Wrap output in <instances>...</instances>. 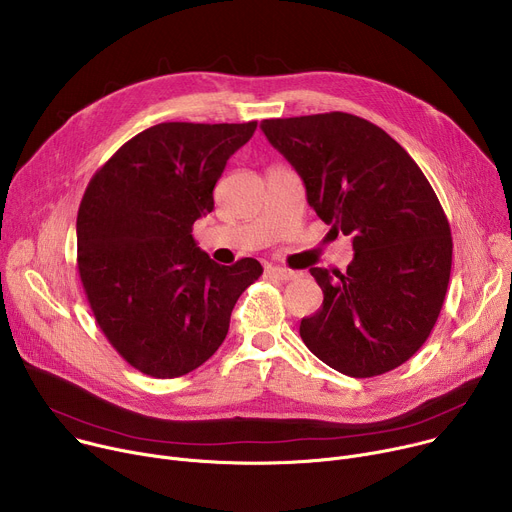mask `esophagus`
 Wrapping results in <instances>:
<instances>
[{
	"label": "esophagus",
	"mask_w": 512,
	"mask_h": 512,
	"mask_svg": "<svg viewBox=\"0 0 512 512\" xmlns=\"http://www.w3.org/2000/svg\"><path fill=\"white\" fill-rule=\"evenodd\" d=\"M267 273H269V277H273V280H282V282H290V280H294V277L298 275L296 271H290L286 267H277V265L269 267Z\"/></svg>",
	"instance_id": "1"
}]
</instances>
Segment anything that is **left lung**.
<instances>
[{"instance_id":"left-lung-1","label":"left lung","mask_w":512,"mask_h":512,"mask_svg":"<svg viewBox=\"0 0 512 512\" xmlns=\"http://www.w3.org/2000/svg\"><path fill=\"white\" fill-rule=\"evenodd\" d=\"M298 171L316 216L353 237L347 273L312 267L324 300L300 322L306 347L351 378L408 361L429 339L451 273V228L429 179L384 132L353 114L263 120Z\"/></svg>"}]
</instances>
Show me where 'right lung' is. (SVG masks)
Wrapping results in <instances>:
<instances>
[{
	"label": "right lung",
	"instance_id": "add662e5",
	"mask_svg": "<svg viewBox=\"0 0 512 512\" xmlns=\"http://www.w3.org/2000/svg\"><path fill=\"white\" fill-rule=\"evenodd\" d=\"M257 122H163L132 136L89 179L77 212V269L102 333L134 369L190 374L222 345L257 259L214 263L192 237L214 185Z\"/></svg>",
	"mask_w": 512,
	"mask_h": 512
}]
</instances>
